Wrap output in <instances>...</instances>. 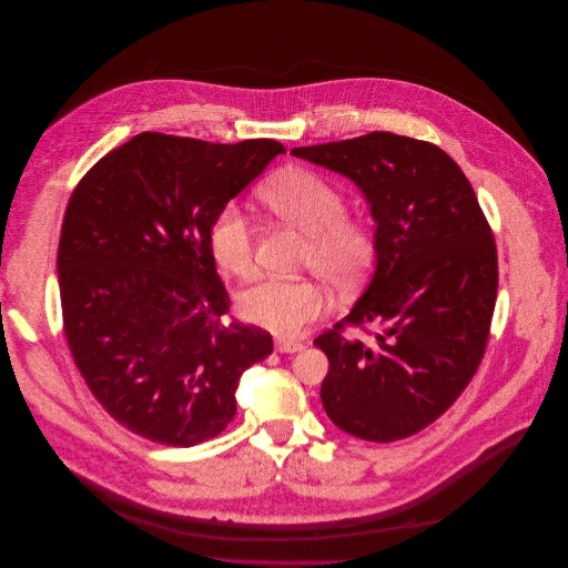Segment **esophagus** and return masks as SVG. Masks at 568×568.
<instances>
[{
    "label": "esophagus",
    "instance_id": "esophagus-1",
    "mask_svg": "<svg viewBox=\"0 0 568 568\" xmlns=\"http://www.w3.org/2000/svg\"><path fill=\"white\" fill-rule=\"evenodd\" d=\"M275 349H277L280 354H297V352L304 349V345H302V343H295V339L277 337V339H275Z\"/></svg>",
    "mask_w": 568,
    "mask_h": 568
}]
</instances>
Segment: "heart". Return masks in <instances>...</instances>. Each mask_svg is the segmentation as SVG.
Listing matches in <instances>:
<instances>
[{
  "label": "heart",
  "mask_w": 568,
  "mask_h": 568,
  "mask_svg": "<svg viewBox=\"0 0 568 568\" xmlns=\"http://www.w3.org/2000/svg\"><path fill=\"white\" fill-rule=\"evenodd\" d=\"M266 205L304 235V266L335 288L356 286L376 257L372 223L349 216L347 196L326 176L293 168L262 187ZM210 251L221 268L237 277L255 273V221L237 205L225 203L210 223ZM242 313L257 326L295 335L326 311L324 291L311 280L268 277L242 293Z\"/></svg>",
  "instance_id": "obj_1"
}]
</instances>
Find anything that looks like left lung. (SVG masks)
I'll return each mask as SVG.
<instances>
[{"label": "left lung", "instance_id": "left-lung-1", "mask_svg": "<svg viewBox=\"0 0 568 568\" xmlns=\"http://www.w3.org/2000/svg\"><path fill=\"white\" fill-rule=\"evenodd\" d=\"M291 154L352 179L376 221L369 286L313 343L328 358L324 412L365 440L407 438L452 407L486 354L499 284L490 225L434 143L372 132ZM372 321L384 331L367 344L344 337Z\"/></svg>", "mask_w": 568, "mask_h": 568}]
</instances>
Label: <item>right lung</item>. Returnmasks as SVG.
<instances>
[{
    "label": "right lung",
    "instance_id": "right-lung-1",
    "mask_svg": "<svg viewBox=\"0 0 568 568\" xmlns=\"http://www.w3.org/2000/svg\"><path fill=\"white\" fill-rule=\"evenodd\" d=\"M284 152L143 132L75 185L58 246L64 335L95 400L130 432L174 447L237 414L242 374L273 354L268 331L225 320L210 223Z\"/></svg>",
    "mask_w": 568,
    "mask_h": 568
}]
</instances>
